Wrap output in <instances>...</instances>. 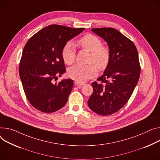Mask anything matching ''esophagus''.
Masks as SVG:
<instances>
[{"label":"esophagus","instance_id":"obj_1","mask_svg":"<svg viewBox=\"0 0 160 160\" xmlns=\"http://www.w3.org/2000/svg\"><path fill=\"white\" fill-rule=\"evenodd\" d=\"M74 83H75L77 86H83V85H84L83 82H78V81H75Z\"/></svg>","mask_w":160,"mask_h":160}]
</instances>
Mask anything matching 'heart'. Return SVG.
Segmentation results:
<instances>
[{
	"label": "heart",
	"instance_id": "1",
	"mask_svg": "<svg viewBox=\"0 0 160 160\" xmlns=\"http://www.w3.org/2000/svg\"><path fill=\"white\" fill-rule=\"evenodd\" d=\"M78 44L81 48L90 52V63L72 66L68 71V75L73 80L83 82L97 76L98 69L103 71L108 67L111 60V51L108 47L102 45L100 38L92 34H87L80 38ZM62 55L66 64L71 65L74 62L76 51L72 42H68L63 48Z\"/></svg>",
	"mask_w": 160,
	"mask_h": 160
}]
</instances>
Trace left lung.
Wrapping results in <instances>:
<instances>
[{
	"label": "left lung",
	"mask_w": 160,
	"mask_h": 160,
	"mask_svg": "<svg viewBox=\"0 0 160 160\" xmlns=\"http://www.w3.org/2000/svg\"><path fill=\"white\" fill-rule=\"evenodd\" d=\"M109 46L111 60L103 74L91 83L93 92L88 102L89 108L102 116L114 114L127 103L140 76V64L134 44L111 28H92Z\"/></svg>",
	"instance_id": "left-lung-1"
}]
</instances>
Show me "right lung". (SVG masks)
Returning a JSON list of instances; mask_svg holds the SVG:
<instances>
[{"label":"right lung","instance_id":"right-lung-1","mask_svg":"<svg viewBox=\"0 0 160 160\" xmlns=\"http://www.w3.org/2000/svg\"><path fill=\"white\" fill-rule=\"evenodd\" d=\"M84 29L52 24L38 31L27 42L20 62L19 74L26 97L36 109L51 113L66 105L73 80L53 81L66 72L63 48Z\"/></svg>","mask_w":160,"mask_h":160}]
</instances>
